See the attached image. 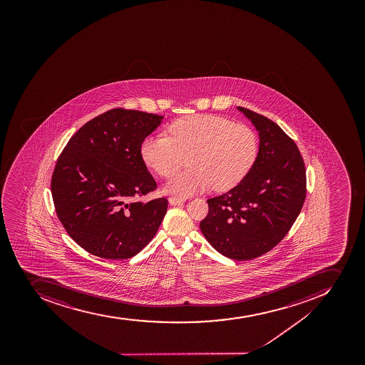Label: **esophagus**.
<instances>
[{"instance_id": "1", "label": "esophagus", "mask_w": 365, "mask_h": 365, "mask_svg": "<svg viewBox=\"0 0 365 365\" xmlns=\"http://www.w3.org/2000/svg\"><path fill=\"white\" fill-rule=\"evenodd\" d=\"M169 203H170V205H178V204H182L183 202H185V200L184 198H182V197H176V196H171L169 197Z\"/></svg>"}]
</instances>
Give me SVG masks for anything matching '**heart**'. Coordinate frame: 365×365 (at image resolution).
Returning a JSON list of instances; mask_svg holds the SVG:
<instances>
[{"instance_id": "1", "label": "heart", "mask_w": 365, "mask_h": 365, "mask_svg": "<svg viewBox=\"0 0 365 365\" xmlns=\"http://www.w3.org/2000/svg\"><path fill=\"white\" fill-rule=\"evenodd\" d=\"M170 136L150 135L142 141L140 154L149 168L171 178L189 155L190 169L165 184L171 194L191 196L212 187L225 191L250 174L259 154L258 136L250 127L210 114L176 120Z\"/></svg>"}]
</instances>
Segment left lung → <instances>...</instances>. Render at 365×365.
Instances as JSON below:
<instances>
[{"label":"left lung","mask_w":365,"mask_h":365,"mask_svg":"<svg viewBox=\"0 0 365 365\" xmlns=\"http://www.w3.org/2000/svg\"><path fill=\"white\" fill-rule=\"evenodd\" d=\"M259 135V154L242 182L207 200L200 231L213 249L233 260L264 255L282 240L306 198L304 160L293 140L266 116L237 107Z\"/></svg>","instance_id":"8db88e82"}]
</instances>
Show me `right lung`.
Returning a JSON list of instances; mask_svg holds the SVG:
<instances>
[{"mask_svg":"<svg viewBox=\"0 0 365 365\" xmlns=\"http://www.w3.org/2000/svg\"><path fill=\"white\" fill-rule=\"evenodd\" d=\"M163 119L114 108L85 123L59 155L51 180L56 212L91 255L128 259L158 232L168 200H135L156 187L140 147Z\"/></svg>","mask_w":365,"mask_h":365,"instance_id":"add662e5","label":"right lung"}]
</instances>
